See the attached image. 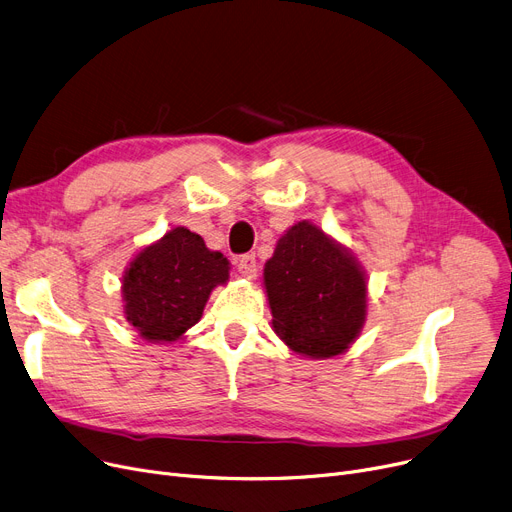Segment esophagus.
I'll return each mask as SVG.
<instances>
[{
  "mask_svg": "<svg viewBox=\"0 0 512 512\" xmlns=\"http://www.w3.org/2000/svg\"><path fill=\"white\" fill-rule=\"evenodd\" d=\"M235 266L241 277H248V279H254L258 275V262H256V256L254 254H243L235 260Z\"/></svg>",
  "mask_w": 512,
  "mask_h": 512,
  "instance_id": "obj_1",
  "label": "esophagus"
}]
</instances>
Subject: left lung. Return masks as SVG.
Masks as SVG:
<instances>
[{
	"label": "left lung",
	"instance_id": "obj_1",
	"mask_svg": "<svg viewBox=\"0 0 512 512\" xmlns=\"http://www.w3.org/2000/svg\"><path fill=\"white\" fill-rule=\"evenodd\" d=\"M273 329L308 358L348 350L367 319V277L346 248L302 221L277 241L264 264Z\"/></svg>",
	"mask_w": 512,
	"mask_h": 512
}]
</instances>
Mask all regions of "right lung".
I'll return each instance as SVG.
<instances>
[{
    "mask_svg": "<svg viewBox=\"0 0 512 512\" xmlns=\"http://www.w3.org/2000/svg\"><path fill=\"white\" fill-rule=\"evenodd\" d=\"M229 260L185 227L143 248L123 277L129 325L148 342H177L202 319L210 291L227 283Z\"/></svg>",
    "mask_w": 512,
    "mask_h": 512,
    "instance_id": "obj_1",
    "label": "right lung"
}]
</instances>
